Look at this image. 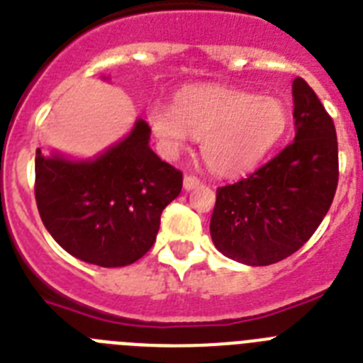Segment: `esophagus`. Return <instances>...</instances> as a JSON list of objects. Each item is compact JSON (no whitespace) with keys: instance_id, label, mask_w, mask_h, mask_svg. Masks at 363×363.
<instances>
[{"instance_id":"1","label":"esophagus","mask_w":363,"mask_h":363,"mask_svg":"<svg viewBox=\"0 0 363 363\" xmlns=\"http://www.w3.org/2000/svg\"><path fill=\"white\" fill-rule=\"evenodd\" d=\"M200 185V178L198 176H193V174H187L184 178V187L187 189V191H191V189L198 187Z\"/></svg>"}]
</instances>
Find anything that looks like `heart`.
I'll return each mask as SVG.
<instances>
[{
  "label": "heart",
  "instance_id": "obj_1",
  "mask_svg": "<svg viewBox=\"0 0 363 363\" xmlns=\"http://www.w3.org/2000/svg\"><path fill=\"white\" fill-rule=\"evenodd\" d=\"M288 123L281 99L220 86L184 89L172 108L154 104L148 110L152 134L167 156H176L191 135L200 139L203 161L218 176L255 169L281 143Z\"/></svg>",
  "mask_w": 363,
  "mask_h": 363
}]
</instances>
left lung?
I'll list each match as a JSON object with an SVG mask.
<instances>
[{"instance_id":"8db88e82","label":"left lung","mask_w":363,"mask_h":363,"mask_svg":"<svg viewBox=\"0 0 363 363\" xmlns=\"http://www.w3.org/2000/svg\"><path fill=\"white\" fill-rule=\"evenodd\" d=\"M296 138L237 184L216 189L211 238L225 257L268 266L296 253L329 211L337 187V139L333 117L314 89L292 84Z\"/></svg>"}]
</instances>
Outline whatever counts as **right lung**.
<instances>
[{
  "label": "right lung",
  "mask_w": 363,
  "mask_h": 363,
  "mask_svg": "<svg viewBox=\"0 0 363 363\" xmlns=\"http://www.w3.org/2000/svg\"><path fill=\"white\" fill-rule=\"evenodd\" d=\"M143 119L95 160H34V196L51 237L80 261L117 268L154 246L161 211L179 193L184 174L148 147Z\"/></svg>",
  "instance_id": "right-lung-1"
}]
</instances>
